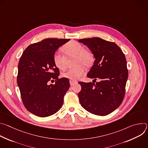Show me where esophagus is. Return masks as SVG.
<instances>
[{
	"mask_svg": "<svg viewBox=\"0 0 148 148\" xmlns=\"http://www.w3.org/2000/svg\"><path fill=\"white\" fill-rule=\"evenodd\" d=\"M77 82L75 81H73V80H70V86H73L74 85H75V84H77Z\"/></svg>",
	"mask_w": 148,
	"mask_h": 148,
	"instance_id": "obj_1",
	"label": "esophagus"
}]
</instances>
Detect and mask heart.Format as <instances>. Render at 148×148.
<instances>
[{
  "label": "heart",
  "mask_w": 148,
  "mask_h": 148,
  "mask_svg": "<svg viewBox=\"0 0 148 148\" xmlns=\"http://www.w3.org/2000/svg\"><path fill=\"white\" fill-rule=\"evenodd\" d=\"M62 50L67 57L75 56V67L71 68L63 73V77L71 80L79 79L85 73L84 66L89 67L93 61V54L88 49H84L82 45L75 41H70L62 48ZM53 62L54 65L61 70L66 68L67 60L65 56L59 52H56L53 55Z\"/></svg>",
  "instance_id": "b5f03b06"
}]
</instances>
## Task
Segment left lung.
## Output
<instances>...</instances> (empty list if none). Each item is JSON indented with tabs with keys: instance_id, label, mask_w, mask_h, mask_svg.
I'll use <instances>...</instances> for the list:
<instances>
[{
	"instance_id": "1",
	"label": "left lung",
	"mask_w": 148,
	"mask_h": 148,
	"mask_svg": "<svg viewBox=\"0 0 148 148\" xmlns=\"http://www.w3.org/2000/svg\"><path fill=\"white\" fill-rule=\"evenodd\" d=\"M78 41L86 45L95 58L94 65L87 74L88 77L94 79L93 82H79L81 86L78 94L79 103L91 114L107 115L119 107L124 98L128 77L125 56L114 42L99 37Z\"/></svg>"
}]
</instances>
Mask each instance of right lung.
I'll return each mask as SVG.
<instances>
[{"label":"right lung","instance_id":"1","mask_svg":"<svg viewBox=\"0 0 148 148\" xmlns=\"http://www.w3.org/2000/svg\"><path fill=\"white\" fill-rule=\"evenodd\" d=\"M69 40L44 39L29 46L20 58L17 82L21 98L25 108L36 116L52 115L62 106L70 85L67 78H58L60 71L54 65L53 55ZM54 80V84H49Z\"/></svg>","mask_w":148,"mask_h":148}]
</instances>
